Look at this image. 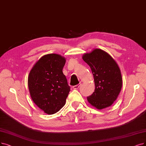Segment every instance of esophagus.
<instances>
[{
  "mask_svg": "<svg viewBox=\"0 0 146 146\" xmlns=\"http://www.w3.org/2000/svg\"><path fill=\"white\" fill-rule=\"evenodd\" d=\"M80 85H81V84H77V85H75V86H74L72 87L73 89H78L79 87L80 86Z\"/></svg>",
  "mask_w": 146,
  "mask_h": 146,
  "instance_id": "1",
  "label": "esophagus"
}]
</instances>
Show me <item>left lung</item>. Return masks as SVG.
<instances>
[{
  "label": "left lung",
  "instance_id": "8db88e82",
  "mask_svg": "<svg viewBox=\"0 0 146 146\" xmlns=\"http://www.w3.org/2000/svg\"><path fill=\"white\" fill-rule=\"evenodd\" d=\"M91 68L94 77L95 92L87 101L98 110L110 107L117 100L122 87L120 68L113 58L101 49H93L82 56Z\"/></svg>",
  "mask_w": 146,
  "mask_h": 146
}]
</instances>
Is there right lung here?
I'll use <instances>...</instances> for the list:
<instances>
[{
  "mask_svg": "<svg viewBox=\"0 0 146 146\" xmlns=\"http://www.w3.org/2000/svg\"><path fill=\"white\" fill-rule=\"evenodd\" d=\"M66 59L57 54L42 56L36 62L28 77L32 100L47 114L57 113L65 105L70 91L62 70Z\"/></svg>",
  "mask_w": 146,
  "mask_h": 146,
  "instance_id": "right-lung-1",
  "label": "right lung"
}]
</instances>
